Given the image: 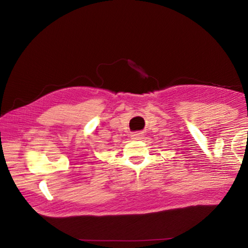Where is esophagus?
Masks as SVG:
<instances>
[{
  "instance_id": "esophagus-1",
  "label": "esophagus",
  "mask_w": 248,
  "mask_h": 248,
  "mask_svg": "<svg viewBox=\"0 0 248 248\" xmlns=\"http://www.w3.org/2000/svg\"><path fill=\"white\" fill-rule=\"evenodd\" d=\"M133 139H142L143 138V136H142L141 133H137V134H133Z\"/></svg>"
}]
</instances>
